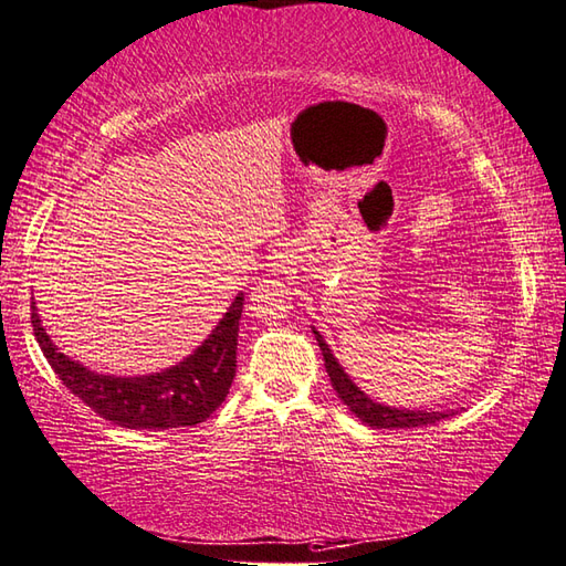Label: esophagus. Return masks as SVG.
<instances>
[{
    "mask_svg": "<svg viewBox=\"0 0 566 566\" xmlns=\"http://www.w3.org/2000/svg\"><path fill=\"white\" fill-rule=\"evenodd\" d=\"M292 268V254L290 250H274L270 254V272L274 274H286Z\"/></svg>",
    "mask_w": 566,
    "mask_h": 566,
    "instance_id": "esophagus-1",
    "label": "esophagus"
}]
</instances>
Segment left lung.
I'll return each mask as SVG.
<instances>
[{
    "label": "left lung",
    "instance_id": "obj_1",
    "mask_svg": "<svg viewBox=\"0 0 566 566\" xmlns=\"http://www.w3.org/2000/svg\"><path fill=\"white\" fill-rule=\"evenodd\" d=\"M312 331H314L321 353H324V365H326L331 385H334V390L338 392L340 402L346 405L363 424H368L373 429L427 427V424H437L439 419L451 417L453 412H457V409H447V412H431V409H400V407H387L382 402L370 400V397L350 380V375L340 368L338 358L331 353L324 336H321L314 326H312Z\"/></svg>",
    "mask_w": 566,
    "mask_h": 566
}]
</instances>
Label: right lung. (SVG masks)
<instances>
[{
  "label": "right lung",
  "mask_w": 566,
  "mask_h": 566,
  "mask_svg": "<svg viewBox=\"0 0 566 566\" xmlns=\"http://www.w3.org/2000/svg\"><path fill=\"white\" fill-rule=\"evenodd\" d=\"M245 294H238L218 326L191 356L171 368L149 375H103L69 358L41 326L36 302H31V324L53 373L69 390L103 419L137 431L196 427L223 405L235 378L238 326Z\"/></svg>",
  "instance_id": "add662e5"
}]
</instances>
